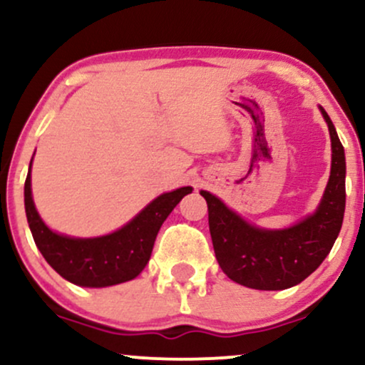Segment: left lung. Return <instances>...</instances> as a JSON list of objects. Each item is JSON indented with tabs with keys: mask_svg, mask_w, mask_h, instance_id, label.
<instances>
[{
	"mask_svg": "<svg viewBox=\"0 0 365 365\" xmlns=\"http://www.w3.org/2000/svg\"><path fill=\"white\" fill-rule=\"evenodd\" d=\"M331 137V171L312 215L282 230L259 228L232 211L220 197L200 190L217 264L230 279L254 290H284L312 274L333 249L345 215V150L333 121L319 106Z\"/></svg>",
	"mask_w": 365,
	"mask_h": 365,
	"instance_id": "obj_1",
	"label": "left lung"
}]
</instances>
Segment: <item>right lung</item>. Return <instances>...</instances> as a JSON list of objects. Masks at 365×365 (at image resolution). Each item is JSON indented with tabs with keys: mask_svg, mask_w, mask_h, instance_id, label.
I'll return each mask as SVG.
<instances>
[{
	"mask_svg": "<svg viewBox=\"0 0 365 365\" xmlns=\"http://www.w3.org/2000/svg\"><path fill=\"white\" fill-rule=\"evenodd\" d=\"M31 168L24 187L25 215L37 249L66 282L87 288H104L137 278L149 262L159 228L177 204L194 188L165 192L116 232L78 238L56 233L37 212L31 187Z\"/></svg>",
	"mask_w": 365,
	"mask_h": 365,
	"instance_id": "1",
	"label": "right lung"
}]
</instances>
